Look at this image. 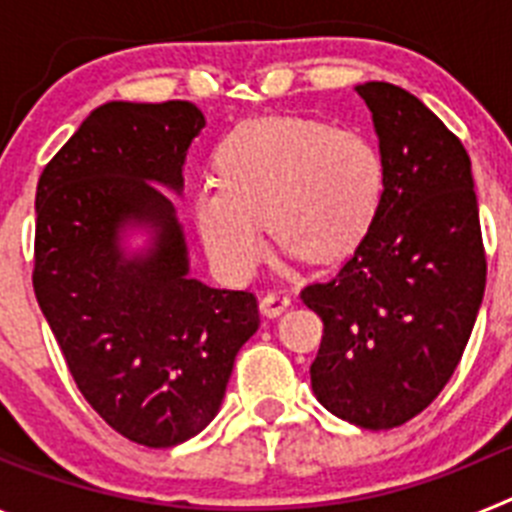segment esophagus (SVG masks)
<instances>
[{"label": "esophagus", "instance_id": "34e87169", "mask_svg": "<svg viewBox=\"0 0 512 512\" xmlns=\"http://www.w3.org/2000/svg\"><path fill=\"white\" fill-rule=\"evenodd\" d=\"M289 305H292V300L287 295H266L259 300V307L266 318H279Z\"/></svg>", "mask_w": 512, "mask_h": 512}]
</instances>
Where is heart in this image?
<instances>
[{
  "label": "heart",
  "mask_w": 512,
  "mask_h": 512,
  "mask_svg": "<svg viewBox=\"0 0 512 512\" xmlns=\"http://www.w3.org/2000/svg\"><path fill=\"white\" fill-rule=\"evenodd\" d=\"M215 174L194 189V223L217 269L238 282L264 261V223L287 256L330 264L364 241L384 200L372 140L302 117L230 130L215 148Z\"/></svg>",
  "instance_id": "b5f03b06"
}]
</instances>
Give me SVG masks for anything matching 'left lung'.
I'll return each mask as SVG.
<instances>
[{"label":"left lung","mask_w":512,"mask_h":512,"mask_svg":"<svg viewBox=\"0 0 512 512\" xmlns=\"http://www.w3.org/2000/svg\"><path fill=\"white\" fill-rule=\"evenodd\" d=\"M384 158L372 230L302 302L323 320L312 392L348 423L387 431L446 387L485 297L487 261L472 161L418 97L387 81L356 87Z\"/></svg>","instance_id":"obj_1"}]
</instances>
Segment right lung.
<instances>
[{
	"label": "right lung",
	"instance_id": "1",
	"mask_svg": "<svg viewBox=\"0 0 512 512\" xmlns=\"http://www.w3.org/2000/svg\"><path fill=\"white\" fill-rule=\"evenodd\" d=\"M205 128L192 102H107L43 169L33 287L87 402L125 438L169 449L205 431L259 330L251 292L192 277L174 202ZM144 235L133 249L129 238Z\"/></svg>",
	"mask_w": 512,
	"mask_h": 512
}]
</instances>
